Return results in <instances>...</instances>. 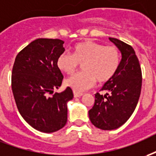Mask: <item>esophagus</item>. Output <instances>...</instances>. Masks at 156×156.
Masks as SVG:
<instances>
[{"label": "esophagus", "instance_id": "34e87169", "mask_svg": "<svg viewBox=\"0 0 156 156\" xmlns=\"http://www.w3.org/2000/svg\"><path fill=\"white\" fill-rule=\"evenodd\" d=\"M73 96L74 97H80V96H83V93H81V92L73 91Z\"/></svg>", "mask_w": 156, "mask_h": 156}]
</instances>
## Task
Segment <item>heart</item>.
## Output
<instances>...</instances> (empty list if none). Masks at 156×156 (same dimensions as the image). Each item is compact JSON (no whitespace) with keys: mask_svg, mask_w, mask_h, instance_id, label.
Instances as JSON below:
<instances>
[{"mask_svg":"<svg viewBox=\"0 0 156 156\" xmlns=\"http://www.w3.org/2000/svg\"><path fill=\"white\" fill-rule=\"evenodd\" d=\"M57 66L64 73L72 74L79 64L83 72L65 80V85L76 92H82L98 82H108L117 73L120 53L115 46H105L100 42L85 41L73 47L72 55L62 53L57 59Z\"/></svg>","mask_w":156,"mask_h":156,"instance_id":"obj_1","label":"heart"}]
</instances>
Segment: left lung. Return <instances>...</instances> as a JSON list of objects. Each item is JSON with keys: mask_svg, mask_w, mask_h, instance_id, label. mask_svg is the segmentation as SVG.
I'll use <instances>...</instances> for the list:
<instances>
[{"mask_svg": "<svg viewBox=\"0 0 156 156\" xmlns=\"http://www.w3.org/2000/svg\"><path fill=\"white\" fill-rule=\"evenodd\" d=\"M121 52L122 59L117 73L95 95L94 106L89 111L91 123L101 130H114L129 119L136 108L141 94L142 71L139 60L131 45L109 37Z\"/></svg>", "mask_w": 156, "mask_h": 156, "instance_id": "left-lung-1", "label": "left lung"}]
</instances>
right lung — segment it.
<instances>
[{"mask_svg": "<svg viewBox=\"0 0 156 156\" xmlns=\"http://www.w3.org/2000/svg\"><path fill=\"white\" fill-rule=\"evenodd\" d=\"M63 44L60 39H36L17 55L12 72V90L20 114L30 126L45 133L65 126L67 102L73 98L68 87L53 94L63 79L56 64L65 51Z\"/></svg>", "mask_w": 156, "mask_h": 156, "instance_id": "add662e5", "label": "right lung"}]
</instances>
